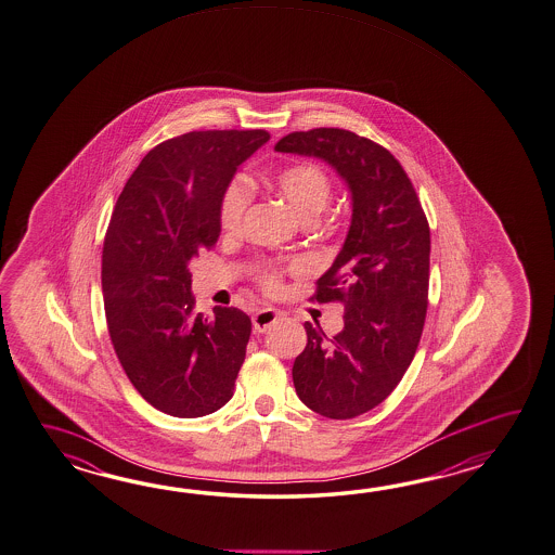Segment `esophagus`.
<instances>
[{
	"label": "esophagus",
	"mask_w": 555,
	"mask_h": 555,
	"mask_svg": "<svg viewBox=\"0 0 555 555\" xmlns=\"http://www.w3.org/2000/svg\"><path fill=\"white\" fill-rule=\"evenodd\" d=\"M279 317L281 314L274 308H260L259 312H255V317H253V326L257 333H267Z\"/></svg>",
	"instance_id": "obj_1"
}]
</instances>
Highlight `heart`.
<instances>
[{
  "label": "heart",
  "mask_w": 555,
  "mask_h": 555,
  "mask_svg": "<svg viewBox=\"0 0 555 555\" xmlns=\"http://www.w3.org/2000/svg\"><path fill=\"white\" fill-rule=\"evenodd\" d=\"M271 185L276 191V195L283 198L296 217L302 221H312L319 212L328 207L333 197L331 177L322 167L308 160H298L276 169L271 175ZM248 201H250V189L247 181L243 179L231 181L222 193L221 207H219L222 231L227 233L238 231ZM259 283L267 293H279L281 272L274 267L260 269Z\"/></svg>",
  "instance_id": "heart-1"
}]
</instances>
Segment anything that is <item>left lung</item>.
I'll return each mask as SVG.
<instances>
[{
	"instance_id": "left-lung-1",
	"label": "left lung",
	"mask_w": 555,
	"mask_h": 555,
	"mask_svg": "<svg viewBox=\"0 0 555 555\" xmlns=\"http://www.w3.org/2000/svg\"><path fill=\"white\" fill-rule=\"evenodd\" d=\"M281 153L333 165L352 193V222L310 300L340 302L345 328L328 338L305 322L293 366L296 395L317 414L348 420L384 402L416 354L428 308L430 227L402 165L346 129L295 131Z\"/></svg>"
}]
</instances>
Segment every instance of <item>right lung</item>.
<instances>
[{
    "instance_id": "obj_1",
    "label": "right lung",
    "mask_w": 555,
    "mask_h": 555,
    "mask_svg": "<svg viewBox=\"0 0 555 555\" xmlns=\"http://www.w3.org/2000/svg\"><path fill=\"white\" fill-rule=\"evenodd\" d=\"M269 139L262 129L167 139L139 163L113 210L101 262L112 345L137 392L169 416H207L233 396L250 319L233 307L195 317L189 260L217 245L222 193Z\"/></svg>"
}]
</instances>
